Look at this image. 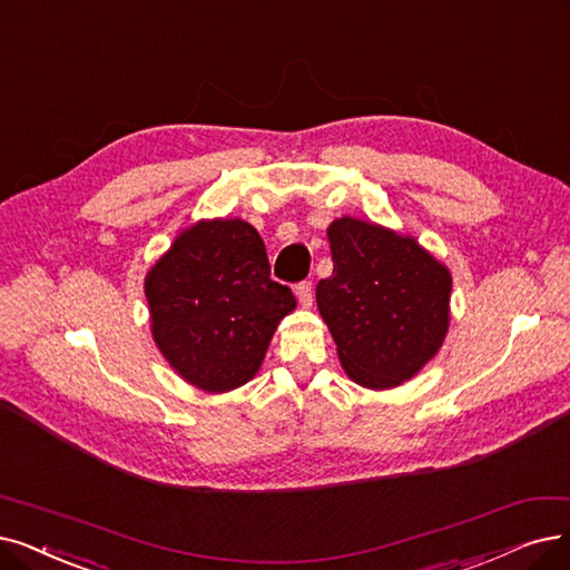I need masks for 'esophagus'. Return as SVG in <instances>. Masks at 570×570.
<instances>
[{"label":"esophagus","mask_w":570,"mask_h":570,"mask_svg":"<svg viewBox=\"0 0 570 570\" xmlns=\"http://www.w3.org/2000/svg\"><path fill=\"white\" fill-rule=\"evenodd\" d=\"M294 292H297V299L304 308H311L313 306V285L308 281L299 283L297 287H294Z\"/></svg>","instance_id":"34e87169"}]
</instances>
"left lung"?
Wrapping results in <instances>:
<instances>
[{"instance_id": "8db88e82", "label": "left lung", "mask_w": 570, "mask_h": 570, "mask_svg": "<svg viewBox=\"0 0 570 570\" xmlns=\"http://www.w3.org/2000/svg\"><path fill=\"white\" fill-rule=\"evenodd\" d=\"M327 240L334 271L315 302L341 367L362 389H397L444 344L451 271L414 236L374 222L338 217Z\"/></svg>"}]
</instances>
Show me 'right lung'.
Returning <instances> with one entry per match:
<instances>
[{
    "label": "right lung",
    "mask_w": 570,
    "mask_h": 570,
    "mask_svg": "<svg viewBox=\"0 0 570 570\" xmlns=\"http://www.w3.org/2000/svg\"><path fill=\"white\" fill-rule=\"evenodd\" d=\"M156 348L194 389L219 395L253 381L281 321L297 308L271 281L262 236L245 219H198L145 276Z\"/></svg>",
    "instance_id": "1"
}]
</instances>
